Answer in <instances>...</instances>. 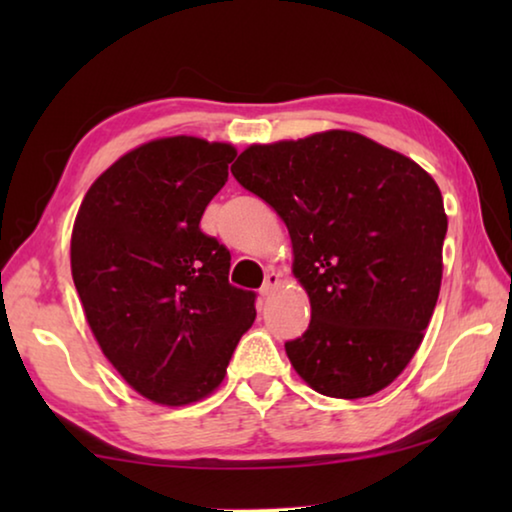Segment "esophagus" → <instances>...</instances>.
Wrapping results in <instances>:
<instances>
[{"label": "esophagus", "instance_id": "34e87169", "mask_svg": "<svg viewBox=\"0 0 512 512\" xmlns=\"http://www.w3.org/2000/svg\"><path fill=\"white\" fill-rule=\"evenodd\" d=\"M280 282H282L280 273H277V271H268V273H266V277H264L262 289H259V293H262L264 298H268V296H271V293H273L277 287H280Z\"/></svg>", "mask_w": 512, "mask_h": 512}]
</instances>
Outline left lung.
I'll return each instance as SVG.
<instances>
[{"instance_id": "8db88e82", "label": "left lung", "mask_w": 512, "mask_h": 512, "mask_svg": "<svg viewBox=\"0 0 512 512\" xmlns=\"http://www.w3.org/2000/svg\"><path fill=\"white\" fill-rule=\"evenodd\" d=\"M241 187L287 223L293 275L311 302L291 366L327 397L379 393L422 343L440 280L447 216L420 164L359 133L253 144L232 164Z\"/></svg>"}]
</instances>
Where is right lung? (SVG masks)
Returning a JSON list of instances; mask_svg holds the SVG:
<instances>
[{"label":"right lung","mask_w":512,"mask_h":512,"mask_svg":"<svg viewBox=\"0 0 512 512\" xmlns=\"http://www.w3.org/2000/svg\"><path fill=\"white\" fill-rule=\"evenodd\" d=\"M235 146L162 137L94 180L72 230V277L103 354L137 393L185 406L225 377L257 316L230 250L201 230Z\"/></svg>","instance_id":"1"}]
</instances>
